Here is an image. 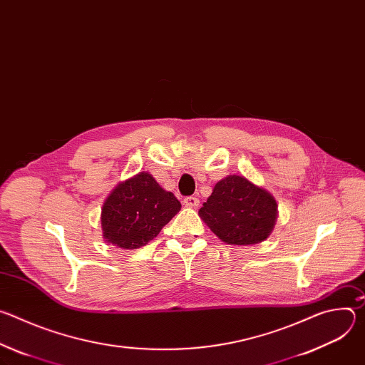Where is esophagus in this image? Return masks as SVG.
Segmentation results:
<instances>
[{
    "label": "esophagus",
    "instance_id": "obj_1",
    "mask_svg": "<svg viewBox=\"0 0 365 365\" xmlns=\"http://www.w3.org/2000/svg\"><path fill=\"white\" fill-rule=\"evenodd\" d=\"M183 203H185L186 206H189V207H197L199 199H197L196 196H186V197L183 199Z\"/></svg>",
    "mask_w": 365,
    "mask_h": 365
}]
</instances>
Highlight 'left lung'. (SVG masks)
Listing matches in <instances>:
<instances>
[{
	"mask_svg": "<svg viewBox=\"0 0 365 365\" xmlns=\"http://www.w3.org/2000/svg\"><path fill=\"white\" fill-rule=\"evenodd\" d=\"M199 214L224 242L250 245L270 235L277 218V203L267 190L232 175L215 185Z\"/></svg>",
	"mask_w": 365,
	"mask_h": 365,
	"instance_id": "8db88e82",
	"label": "left lung"
}]
</instances>
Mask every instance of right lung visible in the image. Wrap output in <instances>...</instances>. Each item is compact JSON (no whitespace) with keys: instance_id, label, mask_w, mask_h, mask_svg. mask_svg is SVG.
I'll return each mask as SVG.
<instances>
[{"instance_id":"obj_1","label":"right lung","mask_w":365,"mask_h":365,"mask_svg":"<svg viewBox=\"0 0 365 365\" xmlns=\"http://www.w3.org/2000/svg\"><path fill=\"white\" fill-rule=\"evenodd\" d=\"M179 211L175 195L141 172L118 185L103 203V238L124 250L140 248L158 237Z\"/></svg>"}]
</instances>
